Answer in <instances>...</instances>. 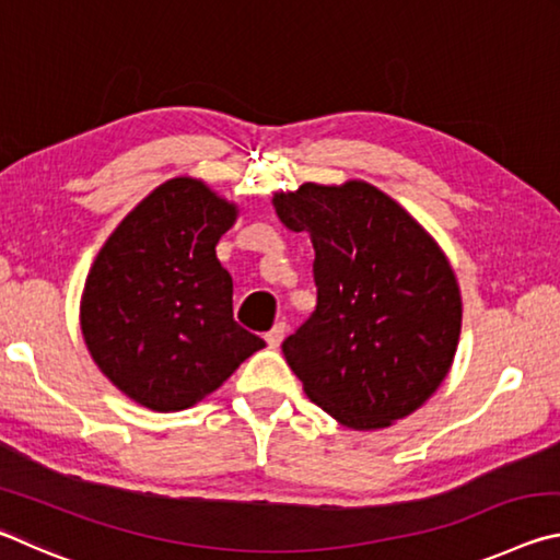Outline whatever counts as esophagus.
<instances>
[{"mask_svg":"<svg viewBox=\"0 0 560 560\" xmlns=\"http://www.w3.org/2000/svg\"><path fill=\"white\" fill-rule=\"evenodd\" d=\"M283 336H287V324H277L273 326L267 336V343H269V348H279L281 346V340H283Z\"/></svg>","mask_w":560,"mask_h":560,"instance_id":"esophagus-1","label":"esophagus"}]
</instances>
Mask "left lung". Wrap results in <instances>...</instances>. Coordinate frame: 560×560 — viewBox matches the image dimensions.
Segmentation results:
<instances>
[{
  "label": "left lung",
  "mask_w": 560,
  "mask_h": 560,
  "mask_svg": "<svg viewBox=\"0 0 560 560\" xmlns=\"http://www.w3.org/2000/svg\"><path fill=\"white\" fill-rule=\"evenodd\" d=\"M273 210L316 252V311L281 343L303 390L350 430L412 415L447 377L462 330L438 242L363 179L303 183L273 195Z\"/></svg>",
  "instance_id": "1"
}]
</instances>
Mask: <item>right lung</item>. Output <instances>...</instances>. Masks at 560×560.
<instances>
[{"label": "right lung", "mask_w": 560, "mask_h": 560, "mask_svg": "<svg viewBox=\"0 0 560 560\" xmlns=\"http://www.w3.org/2000/svg\"><path fill=\"white\" fill-rule=\"evenodd\" d=\"M236 214L202 179L173 177L101 246L81 296L83 340L138 405L192 407L267 346L234 320L232 277L214 252Z\"/></svg>", "instance_id": "1"}]
</instances>
